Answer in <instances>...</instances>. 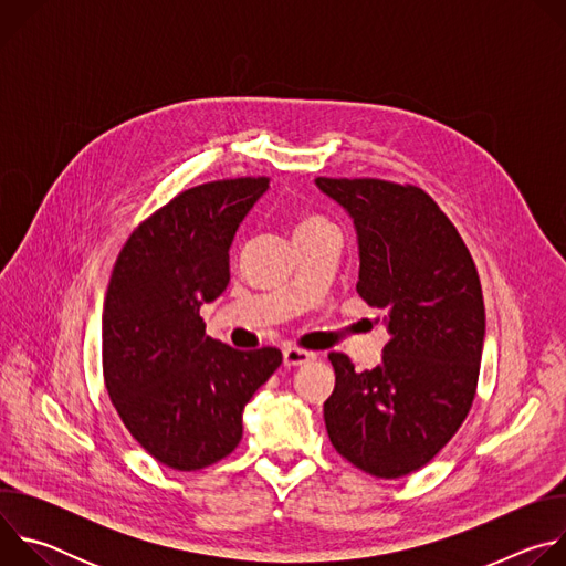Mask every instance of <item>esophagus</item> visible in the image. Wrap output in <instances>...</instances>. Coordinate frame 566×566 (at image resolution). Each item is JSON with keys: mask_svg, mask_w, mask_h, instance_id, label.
I'll return each instance as SVG.
<instances>
[{"mask_svg": "<svg viewBox=\"0 0 566 566\" xmlns=\"http://www.w3.org/2000/svg\"><path fill=\"white\" fill-rule=\"evenodd\" d=\"M315 360V352H306V349H300V347H286L284 349V365L286 367H297V365H304V363H311Z\"/></svg>", "mask_w": 566, "mask_h": 566, "instance_id": "1", "label": "esophagus"}]
</instances>
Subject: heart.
<instances>
[{
  "label": "heart",
  "mask_w": 566,
  "mask_h": 566,
  "mask_svg": "<svg viewBox=\"0 0 566 566\" xmlns=\"http://www.w3.org/2000/svg\"><path fill=\"white\" fill-rule=\"evenodd\" d=\"M322 226H329L325 219L317 217V214H304L297 219L295 223V232H302V230H313V228H322Z\"/></svg>",
  "instance_id": "1"
}]
</instances>
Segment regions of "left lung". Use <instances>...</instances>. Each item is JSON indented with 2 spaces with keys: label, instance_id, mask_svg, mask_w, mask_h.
<instances>
[{
  "label": "left lung",
  "instance_id": "1",
  "mask_svg": "<svg viewBox=\"0 0 566 566\" xmlns=\"http://www.w3.org/2000/svg\"><path fill=\"white\" fill-rule=\"evenodd\" d=\"M358 232L356 291L387 311L382 363L354 371L332 352L334 394L325 400L332 446L356 468L396 479L423 468L465 421L486 334L481 282L461 234L417 186L329 179Z\"/></svg>",
  "mask_w": 566,
  "mask_h": 566
}]
</instances>
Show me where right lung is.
I'll return each mask as SVG.
<instances>
[{
    "mask_svg": "<svg viewBox=\"0 0 566 566\" xmlns=\"http://www.w3.org/2000/svg\"><path fill=\"white\" fill-rule=\"evenodd\" d=\"M266 177L210 181L177 195L125 241L103 306V376L129 434L164 465L201 470L241 441V412L282 352H239L199 315L230 282L234 232Z\"/></svg>",
    "mask_w": 566,
    "mask_h": 566,
    "instance_id": "right-lung-1",
    "label": "right lung"
}]
</instances>
